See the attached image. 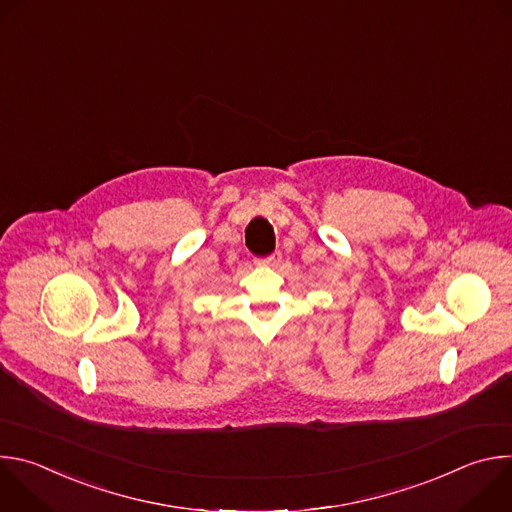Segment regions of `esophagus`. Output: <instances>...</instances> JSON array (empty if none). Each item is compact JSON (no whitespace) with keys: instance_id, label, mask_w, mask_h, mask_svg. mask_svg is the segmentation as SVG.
I'll return each instance as SVG.
<instances>
[{"instance_id":"obj_1","label":"esophagus","mask_w":512,"mask_h":512,"mask_svg":"<svg viewBox=\"0 0 512 512\" xmlns=\"http://www.w3.org/2000/svg\"><path fill=\"white\" fill-rule=\"evenodd\" d=\"M281 261V253L279 251H273L271 255H267V257H263V259H259V265H267V267H275L277 263Z\"/></svg>"}]
</instances>
